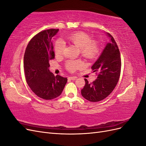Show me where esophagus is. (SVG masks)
Instances as JSON below:
<instances>
[{
  "mask_svg": "<svg viewBox=\"0 0 146 146\" xmlns=\"http://www.w3.org/2000/svg\"><path fill=\"white\" fill-rule=\"evenodd\" d=\"M77 78V77H76V76H70V77H68V79H69V80H76V79Z\"/></svg>",
  "mask_w": 146,
  "mask_h": 146,
  "instance_id": "34e87169",
  "label": "esophagus"
}]
</instances>
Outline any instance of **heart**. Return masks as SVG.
<instances>
[{
	"label": "heart",
	"mask_w": 146,
	"mask_h": 146,
	"mask_svg": "<svg viewBox=\"0 0 146 146\" xmlns=\"http://www.w3.org/2000/svg\"><path fill=\"white\" fill-rule=\"evenodd\" d=\"M66 41L76 45L80 48L81 55L88 60L93 59L99 54L100 45L96 39H91L89 35L83 32H77L70 33L65 37ZM64 48V43L60 40L56 41L54 45V52L56 56H61L63 54ZM84 63L80 60H68L66 63V67L70 72H74L76 70L83 68Z\"/></svg>",
	"instance_id": "obj_1"
}]
</instances>
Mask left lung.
<instances>
[{"mask_svg":"<svg viewBox=\"0 0 146 146\" xmlns=\"http://www.w3.org/2000/svg\"><path fill=\"white\" fill-rule=\"evenodd\" d=\"M98 60L91 67L98 78L91 83L85 78V85L81 90L84 98L90 102H99L108 97L116 87L121 75V58L117 44L111 35Z\"/></svg>","mask_w":146,"mask_h":146,"instance_id":"8db88e82","label":"left lung"}]
</instances>
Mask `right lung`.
I'll use <instances>...</instances> for the list:
<instances>
[{
	"label": "right lung",
	"mask_w": 146,
	"mask_h": 146,
	"mask_svg": "<svg viewBox=\"0 0 146 146\" xmlns=\"http://www.w3.org/2000/svg\"><path fill=\"white\" fill-rule=\"evenodd\" d=\"M59 29L42 31L29 41L24 57L25 77L30 89L39 98L51 100L60 96L68 79L50 72L49 61L55 58L52 39Z\"/></svg>",
	"instance_id": "right-lung-1"
}]
</instances>
